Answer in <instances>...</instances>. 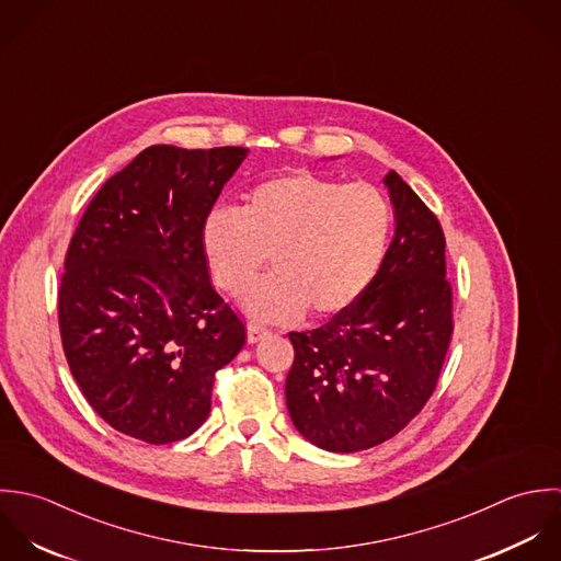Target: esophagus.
<instances>
[{"mask_svg":"<svg viewBox=\"0 0 561 561\" xmlns=\"http://www.w3.org/2000/svg\"><path fill=\"white\" fill-rule=\"evenodd\" d=\"M268 336V330H264V328H260V325H247V342L249 344H255V342H260L262 337Z\"/></svg>","mask_w":561,"mask_h":561,"instance_id":"obj_1","label":"esophagus"}]
</instances>
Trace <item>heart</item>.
<instances>
[{"label": "heart", "mask_w": 561, "mask_h": 561, "mask_svg": "<svg viewBox=\"0 0 561 561\" xmlns=\"http://www.w3.org/2000/svg\"><path fill=\"white\" fill-rule=\"evenodd\" d=\"M392 206L373 184H346L290 171L244 193L240 213L213 208L202 224V251L217 286L240 295L268 255L275 273L242 297L262 323L299 321L348 310L375 282L392 236Z\"/></svg>", "instance_id": "heart-1"}]
</instances>
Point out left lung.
Wrapping results in <instances>:
<instances>
[{
    "mask_svg": "<svg viewBox=\"0 0 561 561\" xmlns=\"http://www.w3.org/2000/svg\"><path fill=\"white\" fill-rule=\"evenodd\" d=\"M383 184L394 236L375 282L323 328L290 332L288 414L332 453L397 436L436 390L453 334L443 227L394 171Z\"/></svg>",
    "mask_w": 561,
    "mask_h": 561,
    "instance_id": "obj_1",
    "label": "left lung"
}]
</instances>
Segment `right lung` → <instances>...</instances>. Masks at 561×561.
Wrapping results in <instances>:
<instances>
[{"label":"right lung","instance_id":"add662e5","mask_svg":"<svg viewBox=\"0 0 561 561\" xmlns=\"http://www.w3.org/2000/svg\"><path fill=\"white\" fill-rule=\"evenodd\" d=\"M244 147L151 145L78 225L58 290L65 355L91 408L149 445L195 434L244 325L210 284L202 224Z\"/></svg>","mask_w":561,"mask_h":561}]
</instances>
